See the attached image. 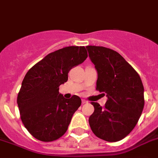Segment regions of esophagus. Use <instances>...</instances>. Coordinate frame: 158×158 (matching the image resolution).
Instances as JSON below:
<instances>
[{
  "instance_id": "obj_1",
  "label": "esophagus",
  "mask_w": 158,
  "mask_h": 158,
  "mask_svg": "<svg viewBox=\"0 0 158 158\" xmlns=\"http://www.w3.org/2000/svg\"><path fill=\"white\" fill-rule=\"evenodd\" d=\"M87 100H85V99H82V104H86V103H87Z\"/></svg>"
}]
</instances>
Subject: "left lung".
Here are the masks:
<instances>
[{
    "label": "left lung",
    "mask_w": 158,
    "mask_h": 158,
    "mask_svg": "<svg viewBox=\"0 0 158 158\" xmlns=\"http://www.w3.org/2000/svg\"><path fill=\"white\" fill-rule=\"evenodd\" d=\"M98 79L96 89L106 94L104 108L92 102L94 111L89 124L95 136L118 142L127 136L138 123L144 107V87L137 71L115 51L87 46Z\"/></svg>",
    "instance_id": "obj_1"
}]
</instances>
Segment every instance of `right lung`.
<instances>
[{"label": "right lung", "mask_w": 158, "mask_h": 158, "mask_svg": "<svg viewBox=\"0 0 158 158\" xmlns=\"http://www.w3.org/2000/svg\"><path fill=\"white\" fill-rule=\"evenodd\" d=\"M87 57L84 46H70L47 55L24 76L17 105L22 123L28 132L42 142H52L67 131L81 98H65L59 87L68 79L71 68Z\"/></svg>", "instance_id": "1"}]
</instances>
